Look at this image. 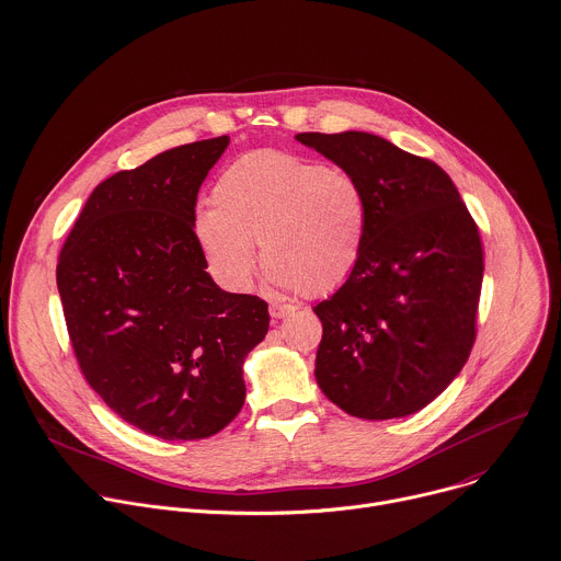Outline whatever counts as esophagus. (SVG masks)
I'll use <instances>...</instances> for the list:
<instances>
[{
  "label": "esophagus",
  "mask_w": 561,
  "mask_h": 561,
  "mask_svg": "<svg viewBox=\"0 0 561 561\" xmlns=\"http://www.w3.org/2000/svg\"><path fill=\"white\" fill-rule=\"evenodd\" d=\"M291 312H294L291 305H285V302H272V305H270V317H272L274 321L285 319V317L291 314Z\"/></svg>",
  "instance_id": "1"
}]
</instances>
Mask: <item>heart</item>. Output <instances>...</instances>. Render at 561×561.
I'll use <instances>...</instances> for the list:
<instances>
[{"instance_id": "heart-1", "label": "heart", "mask_w": 561, "mask_h": 561, "mask_svg": "<svg viewBox=\"0 0 561 561\" xmlns=\"http://www.w3.org/2000/svg\"><path fill=\"white\" fill-rule=\"evenodd\" d=\"M214 209H198L194 231L216 278L247 289L261 242L270 278L323 296L358 265L367 231V194L347 169L285 151H252L222 169Z\"/></svg>"}]
</instances>
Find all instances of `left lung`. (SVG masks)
<instances>
[{
	"mask_svg": "<svg viewBox=\"0 0 561 561\" xmlns=\"http://www.w3.org/2000/svg\"><path fill=\"white\" fill-rule=\"evenodd\" d=\"M367 194L352 276L314 307L317 383L352 416L399 419L437 399L466 365L483 280L479 229L450 175L386 138L298 134Z\"/></svg>",
	"mask_w": 561,
	"mask_h": 561,
	"instance_id": "1",
	"label": "left lung"
}]
</instances>
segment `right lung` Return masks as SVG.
<instances>
[{"label":"right lung","mask_w":561,"mask_h":561,"mask_svg":"<svg viewBox=\"0 0 561 561\" xmlns=\"http://www.w3.org/2000/svg\"><path fill=\"white\" fill-rule=\"evenodd\" d=\"M211 138L100 182L57 263V289L89 386L167 442L220 432L244 403L242 363L270 330L267 302L205 272L194 220L227 149Z\"/></svg>","instance_id":"1"}]
</instances>
